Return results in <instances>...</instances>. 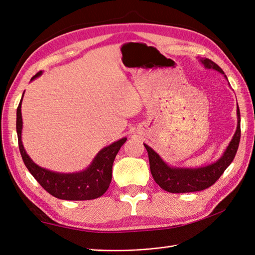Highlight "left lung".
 Wrapping results in <instances>:
<instances>
[{
	"mask_svg": "<svg viewBox=\"0 0 255 255\" xmlns=\"http://www.w3.org/2000/svg\"><path fill=\"white\" fill-rule=\"evenodd\" d=\"M200 62L206 69H215L224 75L223 69L209 58L200 57ZM237 116H238V125H237L236 132L232 141L229 142L223 155L216 162L206 165V166L195 168L169 166L152 147L143 143L147 154H149L151 174L157 185L165 191L171 193L201 191L214 185L217 179L223 175L225 169L232 164L237 150H238L241 134L239 108H237Z\"/></svg>",
	"mask_w": 255,
	"mask_h": 255,
	"instance_id": "left-lung-1",
	"label": "left lung"
}]
</instances>
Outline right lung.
Segmentation results:
<instances>
[{"label":"right lung","mask_w":255,"mask_h":255,"mask_svg":"<svg viewBox=\"0 0 255 255\" xmlns=\"http://www.w3.org/2000/svg\"><path fill=\"white\" fill-rule=\"evenodd\" d=\"M42 75V72L35 74L31 81ZM25 93V92H23ZM23 97V94H22ZM17 108L16 130L18 137L19 151L26 167L30 171L45 191L53 197L68 201H84L100 198L103 195L110 187L112 181V167L114 159L122 145L125 143L127 138H122L118 141L103 147L100 150L96 157L89 166L77 173H57L46 168H43L35 164L27 154L21 141L22 131V118H21V101Z\"/></svg>","instance_id":"add662e5"}]
</instances>
